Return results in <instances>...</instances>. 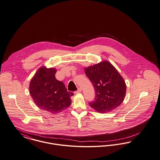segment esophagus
Returning <instances> with one entry per match:
<instances>
[{
	"label": "esophagus",
	"instance_id": "1",
	"mask_svg": "<svg viewBox=\"0 0 160 160\" xmlns=\"http://www.w3.org/2000/svg\"><path fill=\"white\" fill-rule=\"evenodd\" d=\"M82 92V89H81V88H78V90L77 91H75V94H78V93H80V92Z\"/></svg>",
	"mask_w": 160,
	"mask_h": 160
}]
</instances>
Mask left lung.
<instances>
[{"mask_svg":"<svg viewBox=\"0 0 160 160\" xmlns=\"http://www.w3.org/2000/svg\"><path fill=\"white\" fill-rule=\"evenodd\" d=\"M84 69L96 95L90 106L99 113L109 112L118 107L124 99L126 85L115 68L104 60Z\"/></svg>","mask_w":160,"mask_h":160,"instance_id":"1","label":"left lung"}]
</instances>
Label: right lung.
<instances>
[{
	"mask_svg": "<svg viewBox=\"0 0 160 160\" xmlns=\"http://www.w3.org/2000/svg\"><path fill=\"white\" fill-rule=\"evenodd\" d=\"M56 68L40 67L32 78L29 90L30 95L39 108L57 113L68 108L71 104V97L62 82L56 78Z\"/></svg>",
	"mask_w": 160,
	"mask_h": 160,
	"instance_id": "1",
	"label": "right lung"
}]
</instances>
